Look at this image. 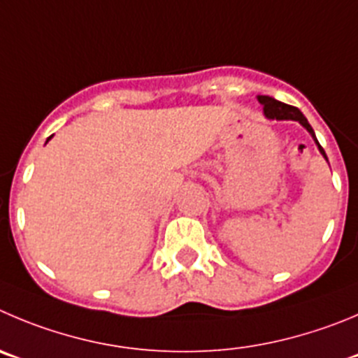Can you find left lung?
Returning a JSON list of instances; mask_svg holds the SVG:
<instances>
[{"mask_svg":"<svg viewBox=\"0 0 358 358\" xmlns=\"http://www.w3.org/2000/svg\"><path fill=\"white\" fill-rule=\"evenodd\" d=\"M258 100H259V103L263 106V113H265L266 118H270V120H295V122H299L300 125L306 127L307 132L313 136V139H315L316 145H318V150L322 152V155L327 159L325 150H323L322 145L318 143V139H316V136H315V130H313V127L309 125V122H307L306 116L300 113V109L293 108V106H288V103H285V102H279V100L272 99V96H268V95H258Z\"/></svg>","mask_w":358,"mask_h":358,"instance_id":"left-lung-1","label":"left lung"}]
</instances>
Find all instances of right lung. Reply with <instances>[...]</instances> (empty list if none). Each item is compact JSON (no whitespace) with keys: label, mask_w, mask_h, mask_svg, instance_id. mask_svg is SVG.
<instances>
[{"label":"right lung","mask_w":358,"mask_h":358,"mask_svg":"<svg viewBox=\"0 0 358 358\" xmlns=\"http://www.w3.org/2000/svg\"><path fill=\"white\" fill-rule=\"evenodd\" d=\"M49 139H51V138H49ZM49 139H48V141H49Z\"/></svg>","instance_id":"right-lung-1"}]
</instances>
